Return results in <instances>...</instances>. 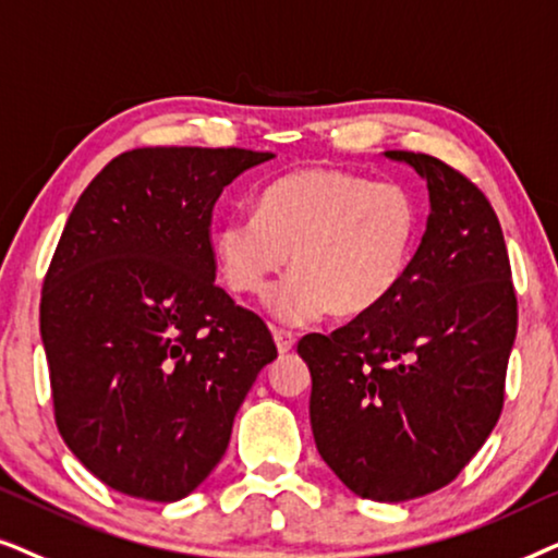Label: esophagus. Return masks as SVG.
Instances as JSON below:
<instances>
[{
  "mask_svg": "<svg viewBox=\"0 0 558 558\" xmlns=\"http://www.w3.org/2000/svg\"><path fill=\"white\" fill-rule=\"evenodd\" d=\"M272 339H275V347H278L280 354H288L295 344V337L286 329H272Z\"/></svg>",
  "mask_w": 558,
  "mask_h": 558,
  "instance_id": "esophagus-1",
  "label": "esophagus"
}]
</instances>
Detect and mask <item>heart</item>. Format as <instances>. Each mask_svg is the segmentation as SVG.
<instances>
[{
    "label": "heart",
    "instance_id": "obj_1",
    "mask_svg": "<svg viewBox=\"0 0 558 558\" xmlns=\"http://www.w3.org/2000/svg\"><path fill=\"white\" fill-rule=\"evenodd\" d=\"M426 214L403 183H377L341 168H301L275 178L255 214H236L214 234L221 275L234 293H263L288 265L293 275L265 299L280 324L367 316L403 286Z\"/></svg>",
    "mask_w": 558,
    "mask_h": 558
}]
</instances>
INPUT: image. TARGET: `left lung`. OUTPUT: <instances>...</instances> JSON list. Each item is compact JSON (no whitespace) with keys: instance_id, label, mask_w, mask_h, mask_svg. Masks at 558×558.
Masks as SVG:
<instances>
[{"instance_id":"left-lung-1","label":"left lung","mask_w":558,"mask_h":558,"mask_svg":"<svg viewBox=\"0 0 558 558\" xmlns=\"http://www.w3.org/2000/svg\"><path fill=\"white\" fill-rule=\"evenodd\" d=\"M426 178L430 214L403 286L341 329L306 333L316 449L354 495L403 502L449 485L493 434L518 331L487 196L434 155L388 150Z\"/></svg>"}]
</instances>
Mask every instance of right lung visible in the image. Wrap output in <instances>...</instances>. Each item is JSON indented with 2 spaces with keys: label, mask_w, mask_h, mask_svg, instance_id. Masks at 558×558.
Listing matches in <instances>:
<instances>
[{
  "label": "right lung",
  "mask_w": 558,
  "mask_h": 558,
  "mask_svg": "<svg viewBox=\"0 0 558 558\" xmlns=\"http://www.w3.org/2000/svg\"><path fill=\"white\" fill-rule=\"evenodd\" d=\"M270 153L137 147L73 206L43 280L40 337L63 441L117 493L175 502L225 457L278 356L263 318L214 283L211 211Z\"/></svg>",
  "instance_id": "1"
}]
</instances>
